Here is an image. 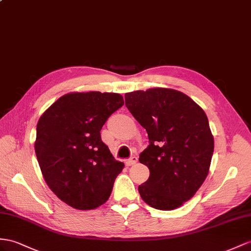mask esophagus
<instances>
[{"label": "esophagus", "instance_id": "esophagus-1", "mask_svg": "<svg viewBox=\"0 0 251 251\" xmlns=\"http://www.w3.org/2000/svg\"><path fill=\"white\" fill-rule=\"evenodd\" d=\"M138 162V158L137 157H131V158H129V159H127V160H125V164L127 165V166H131V165H133V164H136Z\"/></svg>", "mask_w": 251, "mask_h": 251}]
</instances>
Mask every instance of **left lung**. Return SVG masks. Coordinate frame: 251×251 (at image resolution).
I'll return each instance as SVG.
<instances>
[{
  "mask_svg": "<svg viewBox=\"0 0 251 251\" xmlns=\"http://www.w3.org/2000/svg\"><path fill=\"white\" fill-rule=\"evenodd\" d=\"M125 105L150 139L139 158L150 170L138 188L141 197L158 210L181 207L210 170L214 139L207 114L188 95L169 88L126 93Z\"/></svg>",
  "mask_w": 251,
  "mask_h": 251,
  "instance_id": "left-lung-1",
  "label": "left lung"
}]
</instances>
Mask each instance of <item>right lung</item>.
<instances>
[{
	"label": "right lung",
	"instance_id": "add662e5",
	"mask_svg": "<svg viewBox=\"0 0 251 251\" xmlns=\"http://www.w3.org/2000/svg\"><path fill=\"white\" fill-rule=\"evenodd\" d=\"M124 105L119 93L64 94L37 124L35 151L49 188L77 210H92L110 196L124 163L100 138L107 119Z\"/></svg>",
	"mask_w": 251,
	"mask_h": 251
}]
</instances>
